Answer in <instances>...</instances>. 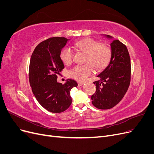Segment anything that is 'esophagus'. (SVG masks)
I'll use <instances>...</instances> for the list:
<instances>
[{
  "label": "esophagus",
  "mask_w": 154,
  "mask_h": 154,
  "mask_svg": "<svg viewBox=\"0 0 154 154\" xmlns=\"http://www.w3.org/2000/svg\"><path fill=\"white\" fill-rule=\"evenodd\" d=\"M78 86H82L83 85V82H78Z\"/></svg>",
  "instance_id": "obj_1"
}]
</instances>
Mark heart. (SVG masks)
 <instances>
[{"mask_svg":"<svg viewBox=\"0 0 154 154\" xmlns=\"http://www.w3.org/2000/svg\"><path fill=\"white\" fill-rule=\"evenodd\" d=\"M79 50L87 53L85 65H76L69 71V75L78 81L83 82L93 72V67L96 71L105 69L109 63L112 52L110 48L105 44H100L98 41L87 38L79 40L74 44ZM60 57L63 63H71L73 51L69 47H64L60 53Z\"/></svg>","mask_w":154,"mask_h":154,"instance_id":"obj_1","label":"heart"}]
</instances>
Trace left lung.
I'll return each mask as SVG.
<instances>
[{
    "label": "left lung",
    "mask_w": 154,
    "mask_h": 154,
    "mask_svg": "<svg viewBox=\"0 0 154 154\" xmlns=\"http://www.w3.org/2000/svg\"><path fill=\"white\" fill-rule=\"evenodd\" d=\"M112 40L110 43L112 57L108 66L93 83L96 87L92 95V103L99 109H109L117 105L127 92L130 82L131 66L128 49L118 40L108 35H103Z\"/></svg>",
    "instance_id": "8db88e82"
}]
</instances>
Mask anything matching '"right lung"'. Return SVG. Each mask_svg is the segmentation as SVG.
Returning a JSON list of instances; mask_svg holds the SVG:
<instances>
[{"label":"right lung","instance_id":"add662e5","mask_svg":"<svg viewBox=\"0 0 154 154\" xmlns=\"http://www.w3.org/2000/svg\"><path fill=\"white\" fill-rule=\"evenodd\" d=\"M69 39L53 37L42 42L31 55L29 79L32 93L39 103L47 110L60 113L72 103L71 90L77 82L67 79L64 84L57 82V75L64 68L60 53Z\"/></svg>","mask_w":154,"mask_h":154}]
</instances>
